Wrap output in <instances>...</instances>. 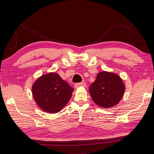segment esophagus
<instances>
[{
    "instance_id": "esophagus-1",
    "label": "esophagus",
    "mask_w": 154,
    "mask_h": 154,
    "mask_svg": "<svg viewBox=\"0 0 154 154\" xmlns=\"http://www.w3.org/2000/svg\"><path fill=\"white\" fill-rule=\"evenodd\" d=\"M86 86V83L85 82H82V83H76L75 85H74V87L76 88H78L80 87H85Z\"/></svg>"
}]
</instances>
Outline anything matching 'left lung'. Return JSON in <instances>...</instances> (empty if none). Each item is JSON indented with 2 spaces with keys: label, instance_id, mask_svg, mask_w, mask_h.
Returning <instances> with one entry per match:
<instances>
[{
  "label": "left lung",
  "instance_id": "obj_1",
  "mask_svg": "<svg viewBox=\"0 0 154 154\" xmlns=\"http://www.w3.org/2000/svg\"><path fill=\"white\" fill-rule=\"evenodd\" d=\"M125 90L119 76L106 71L97 74L96 80L89 87L92 100L102 108H110L117 105L123 96Z\"/></svg>",
  "mask_w": 154,
  "mask_h": 154
}]
</instances>
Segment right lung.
<instances>
[{
    "label": "right lung",
    "instance_id": "obj_1",
    "mask_svg": "<svg viewBox=\"0 0 154 154\" xmlns=\"http://www.w3.org/2000/svg\"><path fill=\"white\" fill-rule=\"evenodd\" d=\"M74 89L59 74L50 72L38 78L32 87L34 100L40 108L49 113H57L66 105Z\"/></svg>",
    "mask_w": 154,
    "mask_h": 154
}]
</instances>
